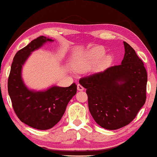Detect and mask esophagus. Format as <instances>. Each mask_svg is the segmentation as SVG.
I'll use <instances>...</instances> for the list:
<instances>
[{"mask_svg":"<svg viewBox=\"0 0 157 157\" xmlns=\"http://www.w3.org/2000/svg\"><path fill=\"white\" fill-rule=\"evenodd\" d=\"M84 87L82 86L81 85V84H78V91H83L84 90Z\"/></svg>","mask_w":157,"mask_h":157,"instance_id":"obj_1","label":"esophagus"}]
</instances>
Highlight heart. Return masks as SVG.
<instances>
[{"label": "heart", "instance_id": "1", "mask_svg": "<svg viewBox=\"0 0 157 157\" xmlns=\"http://www.w3.org/2000/svg\"><path fill=\"white\" fill-rule=\"evenodd\" d=\"M105 49L102 46H97L77 57L73 61V68L77 72H85L90 69L94 64L97 63L94 71L100 72L109 66L113 61L110 54L105 55Z\"/></svg>", "mask_w": 157, "mask_h": 157}]
</instances>
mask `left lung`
<instances>
[{"mask_svg": "<svg viewBox=\"0 0 157 157\" xmlns=\"http://www.w3.org/2000/svg\"><path fill=\"white\" fill-rule=\"evenodd\" d=\"M121 63L79 79L86 89L89 112L105 129L117 130L133 120L146 101L147 75L136 52L124 42Z\"/></svg>", "mask_w": 157, "mask_h": 157, "instance_id": "obj_1", "label": "left lung"}]
</instances>
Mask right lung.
<instances>
[{
	"label": "right lung",
	"instance_id": "right-lung-1",
	"mask_svg": "<svg viewBox=\"0 0 157 157\" xmlns=\"http://www.w3.org/2000/svg\"><path fill=\"white\" fill-rule=\"evenodd\" d=\"M53 39L40 36L17 52L12 61L7 88L16 114L22 122L38 130L53 127L61 120L67 105L77 93V85H52L43 90L29 89L22 78V68L32 52Z\"/></svg>",
	"mask_w": 157,
	"mask_h": 157
}]
</instances>
